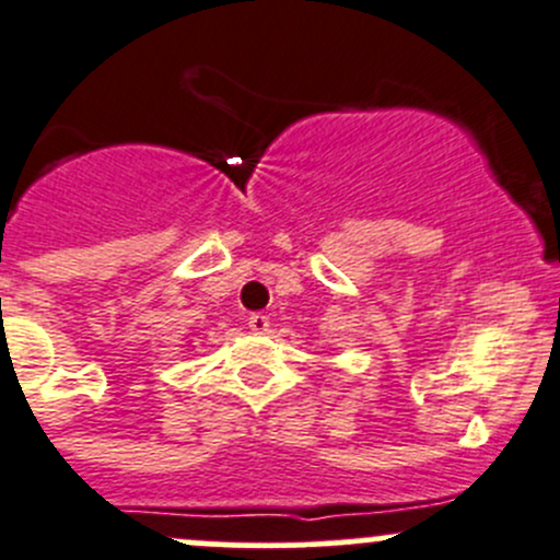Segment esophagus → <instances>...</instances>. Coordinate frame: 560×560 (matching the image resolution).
<instances>
[{
	"label": "esophagus",
	"mask_w": 560,
	"mask_h": 560,
	"mask_svg": "<svg viewBox=\"0 0 560 560\" xmlns=\"http://www.w3.org/2000/svg\"><path fill=\"white\" fill-rule=\"evenodd\" d=\"M248 328H252L254 334H265V330L270 328V319L265 317V314H252V317H248Z\"/></svg>",
	"instance_id": "1"
}]
</instances>
